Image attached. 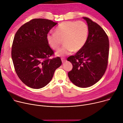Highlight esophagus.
I'll return each mask as SVG.
<instances>
[{
  "label": "esophagus",
  "mask_w": 123,
  "mask_h": 123,
  "mask_svg": "<svg viewBox=\"0 0 123 123\" xmlns=\"http://www.w3.org/2000/svg\"><path fill=\"white\" fill-rule=\"evenodd\" d=\"M61 60H62V63H64V62H66V59H64V58H61Z\"/></svg>",
  "instance_id": "esophagus-1"
}]
</instances>
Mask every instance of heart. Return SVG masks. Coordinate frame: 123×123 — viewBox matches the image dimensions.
I'll list each match as a JSON object with an SVG mask.
<instances>
[{"mask_svg":"<svg viewBox=\"0 0 123 123\" xmlns=\"http://www.w3.org/2000/svg\"><path fill=\"white\" fill-rule=\"evenodd\" d=\"M89 34L88 25L84 22L65 21L61 23L55 30V33H49L47 40L53 49L57 50L62 45L64 46L56 53L57 56H64L72 52H79L87 41Z\"/></svg>","mask_w":123,"mask_h":123,"instance_id":"1","label":"heart"}]
</instances>
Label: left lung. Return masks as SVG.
Returning a JSON list of instances; mask_svg holds the SVG:
<instances>
[{"instance_id": "obj_1", "label": "left lung", "mask_w": 123, "mask_h": 123, "mask_svg": "<svg viewBox=\"0 0 123 123\" xmlns=\"http://www.w3.org/2000/svg\"><path fill=\"white\" fill-rule=\"evenodd\" d=\"M89 28L88 38L81 50L67 60L73 64L68 73L70 81L78 87L95 84L106 70L109 52L108 37L102 27L87 17H83Z\"/></svg>"}]
</instances>
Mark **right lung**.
Masks as SVG:
<instances>
[{"mask_svg": "<svg viewBox=\"0 0 123 123\" xmlns=\"http://www.w3.org/2000/svg\"><path fill=\"white\" fill-rule=\"evenodd\" d=\"M56 24L48 19H33L20 27L14 36L11 49L14 69L28 87H44L61 66L60 57L49 59L54 52L47 40L48 33Z\"/></svg>", "mask_w": 123, "mask_h": 123, "instance_id": "obj_1", "label": "right lung"}]
</instances>
